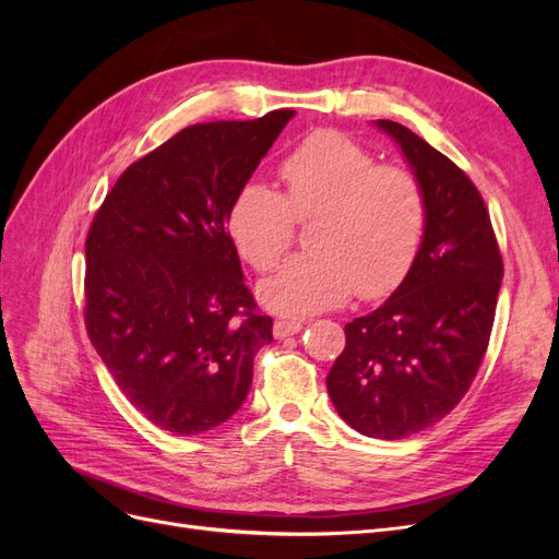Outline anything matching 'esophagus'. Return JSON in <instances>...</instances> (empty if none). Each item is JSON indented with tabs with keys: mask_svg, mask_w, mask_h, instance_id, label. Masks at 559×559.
<instances>
[{
	"mask_svg": "<svg viewBox=\"0 0 559 559\" xmlns=\"http://www.w3.org/2000/svg\"><path fill=\"white\" fill-rule=\"evenodd\" d=\"M302 331V324L300 321H284V319H277L275 326H273V333L275 337H289V335H296Z\"/></svg>",
	"mask_w": 559,
	"mask_h": 559,
	"instance_id": "1",
	"label": "esophagus"
}]
</instances>
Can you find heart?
<instances>
[{
	"label": "heart",
	"instance_id": "heart-1",
	"mask_svg": "<svg viewBox=\"0 0 559 559\" xmlns=\"http://www.w3.org/2000/svg\"><path fill=\"white\" fill-rule=\"evenodd\" d=\"M284 193L247 181L228 210L242 259L270 273L292 249L298 224L314 222V251L292 259L267 280L270 310L308 317L343 306L354 294L378 300L408 277L425 238L427 200L419 179L394 163H378L341 130H314L280 165Z\"/></svg>",
	"mask_w": 559,
	"mask_h": 559
}]
</instances>
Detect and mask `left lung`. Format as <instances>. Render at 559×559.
Segmentation results:
<instances>
[{
  "label": "left lung",
  "instance_id": "obj_1",
  "mask_svg": "<svg viewBox=\"0 0 559 559\" xmlns=\"http://www.w3.org/2000/svg\"><path fill=\"white\" fill-rule=\"evenodd\" d=\"M378 126L401 144L425 191V238L392 298L345 326L326 386L352 429L399 441L436 425L468 392L492 333L503 261L462 167L401 123Z\"/></svg>",
  "mask_w": 559,
  "mask_h": 559
}]
</instances>
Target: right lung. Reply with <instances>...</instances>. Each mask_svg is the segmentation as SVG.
<instances>
[{"label": "right lung", "instance_id": "add662e5", "mask_svg": "<svg viewBox=\"0 0 559 559\" xmlns=\"http://www.w3.org/2000/svg\"><path fill=\"white\" fill-rule=\"evenodd\" d=\"M292 116L183 128L118 177L91 224L88 337L126 399L170 433L226 421L247 399L253 357L273 343L226 222Z\"/></svg>", "mask_w": 559, "mask_h": 559}]
</instances>
